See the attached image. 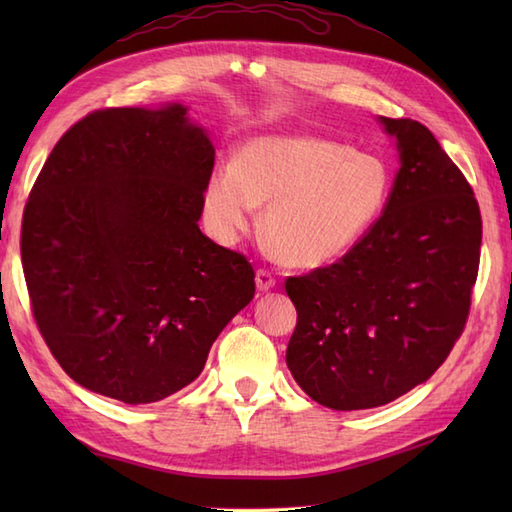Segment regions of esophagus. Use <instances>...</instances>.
Segmentation results:
<instances>
[{"mask_svg": "<svg viewBox=\"0 0 512 512\" xmlns=\"http://www.w3.org/2000/svg\"><path fill=\"white\" fill-rule=\"evenodd\" d=\"M255 284H257V288L262 290V292H268V290H273V288H275L277 279L273 277V273H268V270L259 268L257 273H255Z\"/></svg>", "mask_w": 512, "mask_h": 512, "instance_id": "esophagus-1", "label": "esophagus"}]
</instances>
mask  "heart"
<instances>
[{
	"mask_svg": "<svg viewBox=\"0 0 512 512\" xmlns=\"http://www.w3.org/2000/svg\"><path fill=\"white\" fill-rule=\"evenodd\" d=\"M394 178L387 162L321 136H255L202 191L209 233L233 244L268 206L264 231L281 262L319 268L350 253L383 217Z\"/></svg>",
	"mask_w": 512,
	"mask_h": 512,
	"instance_id": "1",
	"label": "heart"
}]
</instances>
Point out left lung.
I'll return each mask as SVG.
<instances>
[{
  "mask_svg": "<svg viewBox=\"0 0 512 512\" xmlns=\"http://www.w3.org/2000/svg\"><path fill=\"white\" fill-rule=\"evenodd\" d=\"M380 125L400 169L387 209L339 262L286 279L297 308L286 363L319 405H387L447 361L469 319L482 217L471 184L427 127Z\"/></svg>",
  "mask_w": 512,
  "mask_h": 512,
  "instance_id": "1",
  "label": "left lung"
}]
</instances>
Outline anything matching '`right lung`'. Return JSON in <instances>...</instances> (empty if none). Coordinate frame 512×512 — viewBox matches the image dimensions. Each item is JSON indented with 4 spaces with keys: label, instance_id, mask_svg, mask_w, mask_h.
<instances>
[{
    "label": "right lung",
    "instance_id": "1",
    "mask_svg": "<svg viewBox=\"0 0 512 512\" xmlns=\"http://www.w3.org/2000/svg\"><path fill=\"white\" fill-rule=\"evenodd\" d=\"M215 149L187 107H110L74 123L21 222L32 314L81 387L147 405L193 383L255 295L244 255L198 220Z\"/></svg>",
    "mask_w": 512,
    "mask_h": 512
}]
</instances>
